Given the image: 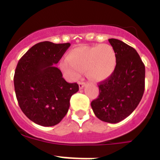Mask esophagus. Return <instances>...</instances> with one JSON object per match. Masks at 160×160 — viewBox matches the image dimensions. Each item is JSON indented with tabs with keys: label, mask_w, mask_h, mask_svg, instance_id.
<instances>
[{
	"label": "esophagus",
	"mask_w": 160,
	"mask_h": 160,
	"mask_svg": "<svg viewBox=\"0 0 160 160\" xmlns=\"http://www.w3.org/2000/svg\"><path fill=\"white\" fill-rule=\"evenodd\" d=\"M85 82H79V87L80 89H83V88L85 87Z\"/></svg>",
	"instance_id": "obj_1"
}]
</instances>
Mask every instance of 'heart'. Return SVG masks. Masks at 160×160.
I'll return each instance as SVG.
<instances>
[{
    "instance_id": "1",
    "label": "heart",
    "mask_w": 160,
    "mask_h": 160,
    "mask_svg": "<svg viewBox=\"0 0 160 160\" xmlns=\"http://www.w3.org/2000/svg\"><path fill=\"white\" fill-rule=\"evenodd\" d=\"M117 64V55L110 45L79 46L70 51L68 59L60 63L62 70L73 80L80 77L86 70L88 76L95 81L110 77Z\"/></svg>"
}]
</instances>
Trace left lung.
Segmentation results:
<instances>
[{
	"label": "left lung",
	"instance_id": "obj_1",
	"mask_svg": "<svg viewBox=\"0 0 160 160\" xmlns=\"http://www.w3.org/2000/svg\"><path fill=\"white\" fill-rule=\"evenodd\" d=\"M117 55L114 73L100 83V95L91 102L95 116L115 124L132 114L144 91L145 67L133 47L117 39H109Z\"/></svg>",
	"mask_w": 160,
	"mask_h": 160
}]
</instances>
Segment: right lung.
Wrapping results in <instances>:
<instances>
[{
    "label": "right lung",
    "mask_w": 160,
    "mask_h": 160,
    "mask_svg": "<svg viewBox=\"0 0 160 160\" xmlns=\"http://www.w3.org/2000/svg\"><path fill=\"white\" fill-rule=\"evenodd\" d=\"M70 43L43 41L21 58L14 75L19 106L26 116L41 126H54L67 114L70 97L79 90L76 83L66 82L55 65Z\"/></svg>",
    "instance_id": "add662e5"
}]
</instances>
